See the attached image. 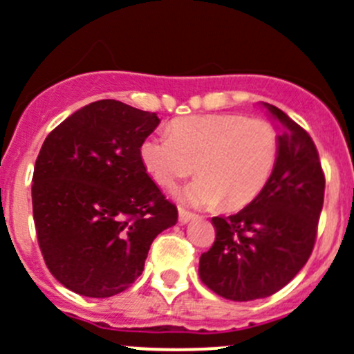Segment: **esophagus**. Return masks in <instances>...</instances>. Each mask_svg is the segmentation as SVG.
<instances>
[{
	"instance_id": "esophagus-1",
	"label": "esophagus",
	"mask_w": 354,
	"mask_h": 354,
	"mask_svg": "<svg viewBox=\"0 0 354 354\" xmlns=\"http://www.w3.org/2000/svg\"><path fill=\"white\" fill-rule=\"evenodd\" d=\"M178 218H180V223H188V221H192V219H195L197 218V216L194 214V212H190V211H187V209H183V207H180V214H178Z\"/></svg>"
}]
</instances>
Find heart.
<instances>
[{
    "instance_id": "obj_1",
    "label": "heart",
    "mask_w": 354,
    "mask_h": 354,
    "mask_svg": "<svg viewBox=\"0 0 354 354\" xmlns=\"http://www.w3.org/2000/svg\"><path fill=\"white\" fill-rule=\"evenodd\" d=\"M169 131L143 140L140 159L166 190L194 174L197 166L201 178L185 192V201L194 205L245 207L259 197L279 164L280 135L264 119L190 115L176 119Z\"/></svg>"
}]
</instances>
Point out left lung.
<instances>
[{
    "instance_id": "1",
    "label": "left lung",
    "mask_w": 354,
    "mask_h": 354,
    "mask_svg": "<svg viewBox=\"0 0 354 354\" xmlns=\"http://www.w3.org/2000/svg\"><path fill=\"white\" fill-rule=\"evenodd\" d=\"M282 126L280 157L259 197L228 218H212L216 239L201 256V280L232 301L279 292L313 252L324 207L325 174L306 129L268 105Z\"/></svg>"
}]
</instances>
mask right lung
I'll return each instance as SVG.
<instances>
[{"instance_id":"obj_1","label":"right lung","mask_w":354,"mask_h":354,"mask_svg":"<svg viewBox=\"0 0 354 354\" xmlns=\"http://www.w3.org/2000/svg\"><path fill=\"white\" fill-rule=\"evenodd\" d=\"M156 112L118 100L79 109L44 140L32 176L37 243L72 292L111 297L142 275L153 239L176 223L140 159Z\"/></svg>"}]
</instances>
